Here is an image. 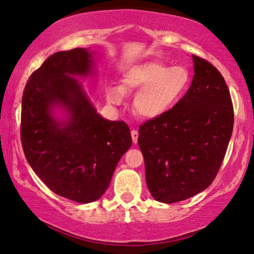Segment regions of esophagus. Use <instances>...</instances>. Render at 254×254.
Masks as SVG:
<instances>
[{
  "label": "esophagus",
  "mask_w": 254,
  "mask_h": 254,
  "mask_svg": "<svg viewBox=\"0 0 254 254\" xmlns=\"http://www.w3.org/2000/svg\"><path fill=\"white\" fill-rule=\"evenodd\" d=\"M131 135H132V141H133V143L135 144L136 142H138V136H139L138 131L132 130V131H131Z\"/></svg>",
  "instance_id": "esophagus-1"
}]
</instances>
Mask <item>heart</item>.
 I'll return each mask as SVG.
<instances>
[{
  "instance_id": "heart-1",
  "label": "heart",
  "mask_w": 254,
  "mask_h": 254,
  "mask_svg": "<svg viewBox=\"0 0 254 254\" xmlns=\"http://www.w3.org/2000/svg\"><path fill=\"white\" fill-rule=\"evenodd\" d=\"M191 72L185 65H170L162 61H147L124 72L121 86L106 89L111 105H122L127 94L136 92L133 107L147 120L162 118L182 102L191 87Z\"/></svg>"
}]
</instances>
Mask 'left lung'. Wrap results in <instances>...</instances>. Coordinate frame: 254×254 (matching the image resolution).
Wrapping results in <instances>:
<instances>
[{"label":"left lung","mask_w":254,"mask_h":254,"mask_svg":"<svg viewBox=\"0 0 254 254\" xmlns=\"http://www.w3.org/2000/svg\"><path fill=\"white\" fill-rule=\"evenodd\" d=\"M193 75L187 96L174 110L139 128L146 182L164 203L187 200L212 183L233 132L234 113L220 72L192 55Z\"/></svg>","instance_id":"obj_1"}]
</instances>
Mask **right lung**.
Listing matches in <instances>:
<instances>
[{
    "instance_id": "add662e5",
    "label": "right lung",
    "mask_w": 254,
    "mask_h": 254,
    "mask_svg": "<svg viewBox=\"0 0 254 254\" xmlns=\"http://www.w3.org/2000/svg\"><path fill=\"white\" fill-rule=\"evenodd\" d=\"M95 76V51L58 52L31 74L22 96L27 162L54 193L80 203L102 198L132 144L127 124L104 119L79 80Z\"/></svg>"
}]
</instances>
